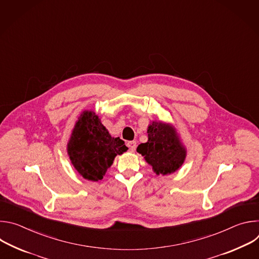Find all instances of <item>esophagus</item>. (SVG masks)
<instances>
[{
  "instance_id": "34e87169",
  "label": "esophagus",
  "mask_w": 259,
  "mask_h": 259,
  "mask_svg": "<svg viewBox=\"0 0 259 259\" xmlns=\"http://www.w3.org/2000/svg\"><path fill=\"white\" fill-rule=\"evenodd\" d=\"M127 146H128V149H129V151H131V152H134L135 150H136V142L135 141H128L127 142Z\"/></svg>"
}]
</instances>
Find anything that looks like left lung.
<instances>
[{
	"label": "left lung",
	"mask_w": 259,
	"mask_h": 259,
	"mask_svg": "<svg viewBox=\"0 0 259 259\" xmlns=\"http://www.w3.org/2000/svg\"><path fill=\"white\" fill-rule=\"evenodd\" d=\"M149 140L137 147V152L153 166L159 175L175 172L186 159V149L182 146L170 125L153 122L147 129Z\"/></svg>",
	"instance_id": "obj_1"
}]
</instances>
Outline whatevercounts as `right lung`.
I'll return each instance as SVG.
<instances>
[{
	"mask_svg": "<svg viewBox=\"0 0 259 259\" xmlns=\"http://www.w3.org/2000/svg\"><path fill=\"white\" fill-rule=\"evenodd\" d=\"M128 150L120 137L109 135L93 112L86 110L72 130L67 144L69 159L76 170L86 179L103 178L117 155Z\"/></svg>",
	"mask_w": 259,
	"mask_h": 259,
	"instance_id": "right-lung-1",
	"label": "right lung"
}]
</instances>
